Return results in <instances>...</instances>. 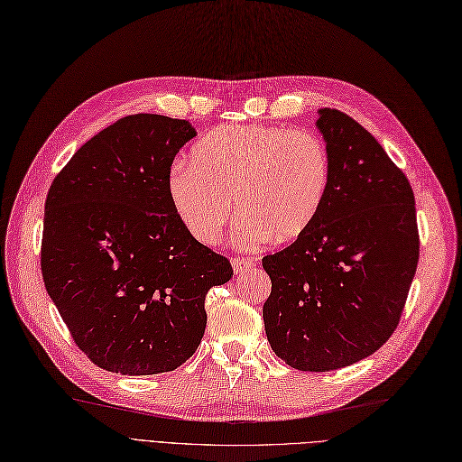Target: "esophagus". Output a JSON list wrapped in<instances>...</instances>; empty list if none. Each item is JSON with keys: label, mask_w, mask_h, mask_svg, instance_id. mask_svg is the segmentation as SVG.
Instances as JSON below:
<instances>
[{"label": "esophagus", "mask_w": 462, "mask_h": 462, "mask_svg": "<svg viewBox=\"0 0 462 462\" xmlns=\"http://www.w3.org/2000/svg\"><path fill=\"white\" fill-rule=\"evenodd\" d=\"M231 263H233L235 273H243V272H246V269L256 265V260H254V258H235Z\"/></svg>", "instance_id": "esophagus-1"}]
</instances>
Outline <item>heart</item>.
Here are the masks:
<instances>
[{"instance_id":"obj_1","label":"heart","mask_w":462,"mask_h":462,"mask_svg":"<svg viewBox=\"0 0 462 462\" xmlns=\"http://www.w3.org/2000/svg\"><path fill=\"white\" fill-rule=\"evenodd\" d=\"M328 183L330 158L317 134L219 125L197 141L190 162L171 168L168 193L185 229L206 246L221 241L235 199L243 210L235 243L254 248L304 235L323 210Z\"/></svg>"}]
</instances>
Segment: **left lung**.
<instances>
[{
	"label": "left lung",
	"instance_id": "left-lung-1",
	"mask_svg": "<svg viewBox=\"0 0 462 462\" xmlns=\"http://www.w3.org/2000/svg\"><path fill=\"white\" fill-rule=\"evenodd\" d=\"M317 128L330 183L315 224L262 260L272 279L267 340L298 371L325 373L374 354L397 328L419 263L415 195L383 145L337 108Z\"/></svg>",
	"mask_w": 462,
	"mask_h": 462
}]
</instances>
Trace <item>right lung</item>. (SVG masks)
Wrapping results in <instances>:
<instances>
[{"instance_id": "1", "label": "right lung", "mask_w": 462, "mask_h": 462, "mask_svg": "<svg viewBox=\"0 0 462 462\" xmlns=\"http://www.w3.org/2000/svg\"><path fill=\"white\" fill-rule=\"evenodd\" d=\"M187 120L120 118L79 147L45 199L42 275L78 347L120 374L178 369L204 337L229 260L181 224L168 178Z\"/></svg>"}]
</instances>
